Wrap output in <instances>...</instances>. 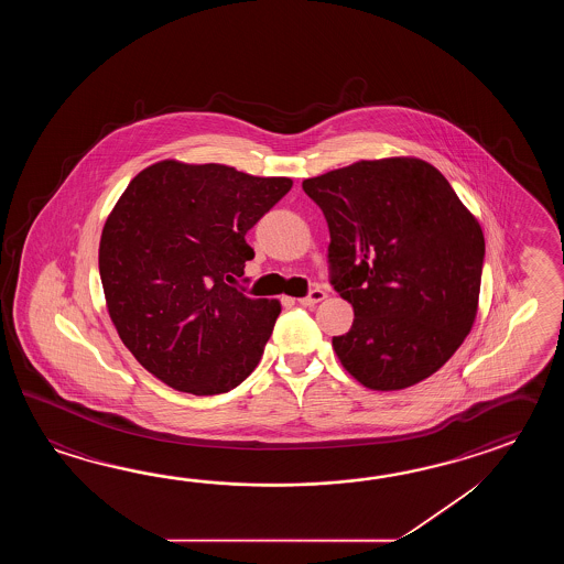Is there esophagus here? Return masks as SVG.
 Instances as JSON below:
<instances>
[{"label":"esophagus","instance_id":"34e87169","mask_svg":"<svg viewBox=\"0 0 564 564\" xmlns=\"http://www.w3.org/2000/svg\"><path fill=\"white\" fill-rule=\"evenodd\" d=\"M324 299H326V292H324L323 288H314V290L308 292V296L300 299L299 302L302 306H314V304L323 302Z\"/></svg>","mask_w":564,"mask_h":564}]
</instances>
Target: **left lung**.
I'll return each mask as SVG.
<instances>
[{
	"label": "left lung",
	"instance_id": "obj_1",
	"mask_svg": "<svg viewBox=\"0 0 564 564\" xmlns=\"http://www.w3.org/2000/svg\"><path fill=\"white\" fill-rule=\"evenodd\" d=\"M323 209L330 284L352 304L336 357L360 384L397 391L440 371L478 312L484 234L437 169L359 161L302 181Z\"/></svg>",
	"mask_w": 564,
	"mask_h": 564
}]
</instances>
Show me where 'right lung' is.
<instances>
[{"label":"right lung","instance_id":"obj_1","mask_svg":"<svg viewBox=\"0 0 564 564\" xmlns=\"http://www.w3.org/2000/svg\"><path fill=\"white\" fill-rule=\"evenodd\" d=\"M288 177L161 161L110 212L98 270L120 340L147 371L193 395L228 393L256 369L280 302L229 286L246 234L290 192Z\"/></svg>","mask_w":564,"mask_h":564}]
</instances>
